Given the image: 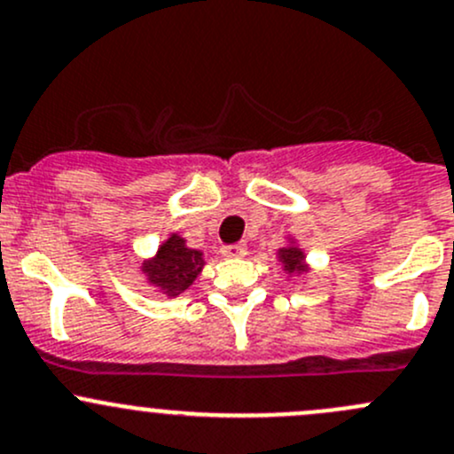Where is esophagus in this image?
Segmentation results:
<instances>
[{
  "label": "esophagus",
  "mask_w": 454,
  "mask_h": 454,
  "mask_svg": "<svg viewBox=\"0 0 454 454\" xmlns=\"http://www.w3.org/2000/svg\"><path fill=\"white\" fill-rule=\"evenodd\" d=\"M223 254H225L227 258H242V255H247V245H242V242L225 245L223 247Z\"/></svg>",
  "instance_id": "obj_1"
}]
</instances>
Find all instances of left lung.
Instances as JSON below:
<instances>
[{
  "label": "left lung",
  "mask_w": 454,
  "mask_h": 454,
  "mask_svg": "<svg viewBox=\"0 0 454 454\" xmlns=\"http://www.w3.org/2000/svg\"><path fill=\"white\" fill-rule=\"evenodd\" d=\"M279 258L286 262V269L288 270H295V269H301V260H303V254L295 247H288V249H282L279 251Z\"/></svg>",
  "instance_id": "1"
}]
</instances>
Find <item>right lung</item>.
<instances>
[{
    "instance_id": "add662e5",
    "label": "right lung",
    "mask_w": 454,
    "mask_h": 454,
    "mask_svg": "<svg viewBox=\"0 0 454 454\" xmlns=\"http://www.w3.org/2000/svg\"><path fill=\"white\" fill-rule=\"evenodd\" d=\"M200 269H203L200 251L188 249L184 238L179 236H172L159 249L157 258L144 264V270L148 273L151 282L163 288L168 295H179L185 288H190Z\"/></svg>"
}]
</instances>
